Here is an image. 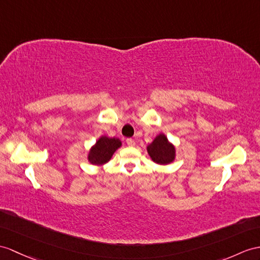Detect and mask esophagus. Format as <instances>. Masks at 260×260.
I'll return each mask as SVG.
<instances>
[{"label":"esophagus","mask_w":260,"mask_h":260,"mask_svg":"<svg viewBox=\"0 0 260 260\" xmlns=\"http://www.w3.org/2000/svg\"><path fill=\"white\" fill-rule=\"evenodd\" d=\"M126 144L129 145V147H134V145H136V142H135V140L134 139H126Z\"/></svg>","instance_id":"34e87169"}]
</instances>
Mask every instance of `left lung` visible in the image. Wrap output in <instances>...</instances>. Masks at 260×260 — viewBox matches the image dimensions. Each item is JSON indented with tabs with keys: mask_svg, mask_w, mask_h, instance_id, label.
Segmentation results:
<instances>
[{
	"mask_svg": "<svg viewBox=\"0 0 260 260\" xmlns=\"http://www.w3.org/2000/svg\"><path fill=\"white\" fill-rule=\"evenodd\" d=\"M151 160L160 166H168L175 160L176 150L164 134H159L147 147Z\"/></svg>",
	"mask_w": 260,
	"mask_h": 260,
	"instance_id": "1",
	"label": "left lung"
}]
</instances>
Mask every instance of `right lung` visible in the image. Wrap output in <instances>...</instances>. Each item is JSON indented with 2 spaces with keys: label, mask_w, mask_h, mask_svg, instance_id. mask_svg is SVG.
I'll list each match as a JSON object with an SVG mask.
<instances>
[{
  "label": "right lung",
  "mask_w": 260,
  "mask_h": 260,
  "mask_svg": "<svg viewBox=\"0 0 260 260\" xmlns=\"http://www.w3.org/2000/svg\"><path fill=\"white\" fill-rule=\"evenodd\" d=\"M121 140L118 138L101 136L88 151L87 160L92 166H104L109 162L113 153L121 147Z\"/></svg>",
  "instance_id": "obj_1"
}]
</instances>
